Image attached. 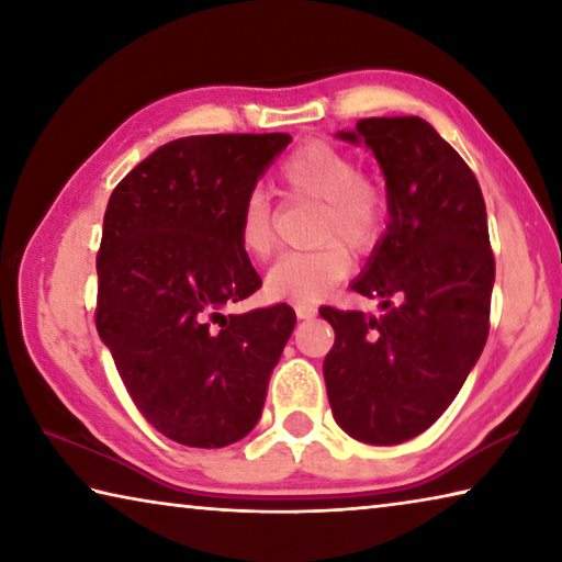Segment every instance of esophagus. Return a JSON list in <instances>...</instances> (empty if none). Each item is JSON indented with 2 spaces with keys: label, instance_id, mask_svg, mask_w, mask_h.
<instances>
[{
  "label": "esophagus",
  "instance_id": "1",
  "mask_svg": "<svg viewBox=\"0 0 562 562\" xmlns=\"http://www.w3.org/2000/svg\"><path fill=\"white\" fill-rule=\"evenodd\" d=\"M294 315H297L300 319H310L317 315V307L310 302H294Z\"/></svg>",
  "mask_w": 562,
  "mask_h": 562
}]
</instances>
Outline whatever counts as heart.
I'll return each instance as SVG.
<instances>
[{
  "label": "heart",
  "instance_id": "b5f03b06",
  "mask_svg": "<svg viewBox=\"0 0 562 562\" xmlns=\"http://www.w3.org/2000/svg\"><path fill=\"white\" fill-rule=\"evenodd\" d=\"M280 186L284 195L319 203L315 250L288 252L272 265L265 290L274 300L315 302L351 270L346 247L367 252L386 223L384 188L359 173L355 156L325 140L300 146L282 160ZM237 245L252 260H268L274 250V225L268 201L247 195L237 215Z\"/></svg>",
  "mask_w": 562,
  "mask_h": 562
}]
</instances>
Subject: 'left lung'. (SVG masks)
<instances>
[{
	"instance_id": "1",
	"label": "left lung",
	"mask_w": 562,
	"mask_h": 562,
	"mask_svg": "<svg viewBox=\"0 0 562 562\" xmlns=\"http://www.w3.org/2000/svg\"><path fill=\"white\" fill-rule=\"evenodd\" d=\"M337 138L374 154L389 223L351 282L382 312L322 307L335 327L322 369L341 429L394 446L449 408L486 347L496 280L486 203L473 170L424 119H361Z\"/></svg>"
}]
</instances>
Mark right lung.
Here are the masks:
<instances>
[{"label":"right lung","mask_w":562,"mask_h":562,"mask_svg":"<svg viewBox=\"0 0 562 562\" xmlns=\"http://www.w3.org/2000/svg\"><path fill=\"white\" fill-rule=\"evenodd\" d=\"M290 133L170 140L121 180L103 215L97 329L156 429L223 449L260 422L294 329L290 304L225 315L260 290L237 215Z\"/></svg>","instance_id":"add662e5"}]
</instances>
